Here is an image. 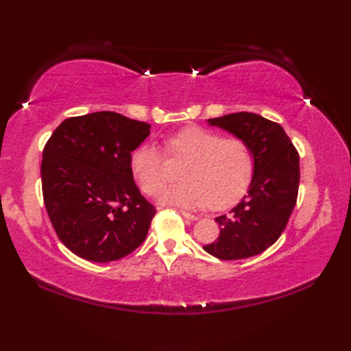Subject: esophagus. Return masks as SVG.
<instances>
[{
	"mask_svg": "<svg viewBox=\"0 0 351 351\" xmlns=\"http://www.w3.org/2000/svg\"><path fill=\"white\" fill-rule=\"evenodd\" d=\"M180 214H182V215H183L184 218H187V219H192V221H196V219H197L196 215L190 214V212H186V210H180Z\"/></svg>",
	"mask_w": 351,
	"mask_h": 351,
	"instance_id": "esophagus-1",
	"label": "esophagus"
}]
</instances>
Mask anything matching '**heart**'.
I'll list each match as a JSON object with an SVG mask.
<instances>
[{"label": "heart", "instance_id": "obj_1", "mask_svg": "<svg viewBox=\"0 0 351 351\" xmlns=\"http://www.w3.org/2000/svg\"><path fill=\"white\" fill-rule=\"evenodd\" d=\"M167 152L186 161L183 183L169 187L161 196L165 205L182 208L224 209L241 196L252 173L247 145L234 137H222L205 127L189 125L169 136ZM132 174L142 192L158 196L168 183L165 159L155 143L136 147L130 158Z\"/></svg>", "mask_w": 351, "mask_h": 351}]
</instances>
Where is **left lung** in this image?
<instances>
[{
	"label": "left lung",
	"mask_w": 351,
	"mask_h": 351,
	"mask_svg": "<svg viewBox=\"0 0 351 351\" xmlns=\"http://www.w3.org/2000/svg\"><path fill=\"white\" fill-rule=\"evenodd\" d=\"M208 123L247 145L253 177L247 195L215 218L219 237L204 249L222 261L246 259L272 246L289 222L299 193V152L278 123L258 114L234 112Z\"/></svg>",
	"instance_id": "1"
}]
</instances>
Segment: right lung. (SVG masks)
Wrapping results in <instances>:
<instances>
[{"label": "right lung", "mask_w": 351, "mask_h": 351, "mask_svg": "<svg viewBox=\"0 0 351 351\" xmlns=\"http://www.w3.org/2000/svg\"><path fill=\"white\" fill-rule=\"evenodd\" d=\"M151 125L112 111L70 117L42 154V193L64 246L92 262L121 259L146 239L156 210L137 189L132 152Z\"/></svg>", "instance_id": "obj_1"}]
</instances>
